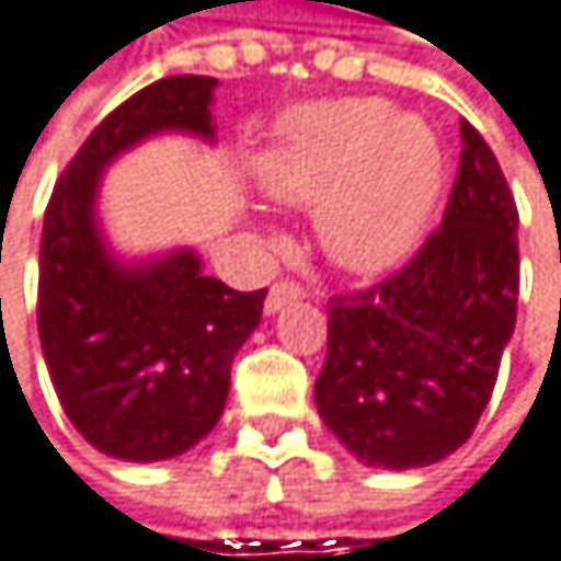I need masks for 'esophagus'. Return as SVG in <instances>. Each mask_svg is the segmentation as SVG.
Instances as JSON below:
<instances>
[{"instance_id":"34e87169","label":"esophagus","mask_w":561,"mask_h":561,"mask_svg":"<svg viewBox=\"0 0 561 561\" xmlns=\"http://www.w3.org/2000/svg\"><path fill=\"white\" fill-rule=\"evenodd\" d=\"M300 297H304V287H300V284H294V280H280V284H274V287L267 290L264 313L271 317V313H277L280 307H287V304H294V300H300Z\"/></svg>"}]
</instances>
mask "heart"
<instances>
[{"label":"heart","instance_id":"1","mask_svg":"<svg viewBox=\"0 0 561 561\" xmlns=\"http://www.w3.org/2000/svg\"><path fill=\"white\" fill-rule=\"evenodd\" d=\"M254 172L271 198L317 208V238L333 264L379 274L424 231L440 188V146L419 117L346 98L290 111Z\"/></svg>","mask_w":561,"mask_h":561}]
</instances>
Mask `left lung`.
I'll use <instances>...</instances> for the list:
<instances>
[{"instance_id":"1","label":"left lung","mask_w":561,"mask_h":561,"mask_svg":"<svg viewBox=\"0 0 561 561\" xmlns=\"http://www.w3.org/2000/svg\"><path fill=\"white\" fill-rule=\"evenodd\" d=\"M440 228L389 280L330 300L317 412L366 467L412 470L477 427L516 327L519 215L483 137L460 124Z\"/></svg>"}]
</instances>
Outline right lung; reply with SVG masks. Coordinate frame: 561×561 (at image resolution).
Segmentation results:
<instances>
[{"label": "right lung", "instance_id": "right-lung-1", "mask_svg": "<svg viewBox=\"0 0 561 561\" xmlns=\"http://www.w3.org/2000/svg\"><path fill=\"white\" fill-rule=\"evenodd\" d=\"M218 81L162 78L124 101L78 149L51 192L38 261V336L71 424L98 450L152 463L195 447L225 412L234 353L264 294L202 274L192 248L124 261L101 225V179L159 134L215 142Z\"/></svg>", "mask_w": 561, "mask_h": 561}]
</instances>
